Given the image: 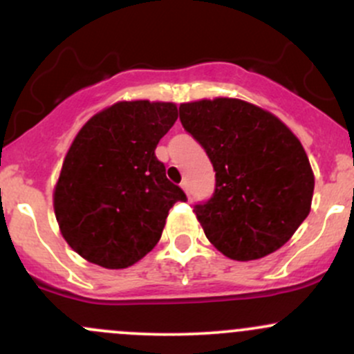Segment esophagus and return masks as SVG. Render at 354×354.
Returning <instances> with one entry per match:
<instances>
[{
  "label": "esophagus",
  "instance_id": "obj_1",
  "mask_svg": "<svg viewBox=\"0 0 354 354\" xmlns=\"http://www.w3.org/2000/svg\"><path fill=\"white\" fill-rule=\"evenodd\" d=\"M180 187H182V191H184V192L189 196V182H187V180H182Z\"/></svg>",
  "mask_w": 354,
  "mask_h": 354
}]
</instances>
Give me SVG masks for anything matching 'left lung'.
Listing matches in <instances>:
<instances>
[{
    "mask_svg": "<svg viewBox=\"0 0 354 354\" xmlns=\"http://www.w3.org/2000/svg\"><path fill=\"white\" fill-rule=\"evenodd\" d=\"M180 121L211 158L216 191L194 207L224 257L257 260L282 248L309 216L314 172L290 128L236 97L182 102Z\"/></svg>",
    "mask_w": 354,
    "mask_h": 354,
    "instance_id": "8db88e82",
    "label": "left lung"
}]
</instances>
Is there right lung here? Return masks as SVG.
Instances as JSON below:
<instances>
[{
  "label": "right lung",
  "instance_id": "obj_1",
  "mask_svg": "<svg viewBox=\"0 0 354 354\" xmlns=\"http://www.w3.org/2000/svg\"><path fill=\"white\" fill-rule=\"evenodd\" d=\"M176 102L118 101L86 121L54 187L60 234L94 265L131 267L155 248L170 207L185 201L155 157Z\"/></svg>",
  "mask_w": 354,
  "mask_h": 354
}]
</instances>
